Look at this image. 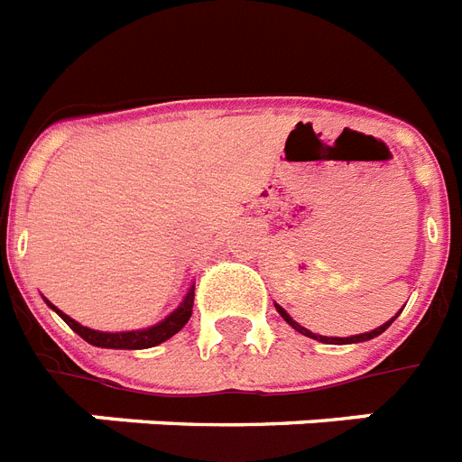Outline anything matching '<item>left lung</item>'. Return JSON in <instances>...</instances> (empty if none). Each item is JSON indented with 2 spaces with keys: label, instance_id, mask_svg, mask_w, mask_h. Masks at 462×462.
<instances>
[{
  "label": "left lung",
  "instance_id": "obj_1",
  "mask_svg": "<svg viewBox=\"0 0 462 462\" xmlns=\"http://www.w3.org/2000/svg\"><path fill=\"white\" fill-rule=\"evenodd\" d=\"M275 309H278V314H281L282 319H285V321H288L290 326H292V328L300 330L302 336L314 337V340H319V343H326V345H350V343H365V340H372V337L381 336V333H383V330H386L388 326H391V323L395 321V316H398L402 311V309H401V311H398V314H395L393 319H391V321H386V323H383V326H379V328L369 330V333H357V336H350V337H328V336H319V333H311V330H309V328L300 326V323H297L295 319H292V316H290L288 311H285V309L281 307V304H275Z\"/></svg>",
  "mask_w": 462,
  "mask_h": 462
}]
</instances>
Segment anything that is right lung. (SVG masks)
<instances>
[{
	"label": "right lung",
	"instance_id": "1",
	"mask_svg": "<svg viewBox=\"0 0 462 462\" xmlns=\"http://www.w3.org/2000/svg\"><path fill=\"white\" fill-rule=\"evenodd\" d=\"M47 307L57 311V314L64 319L69 328L79 333V336L86 340V343L96 345V347H110V350H146V347H155V345L165 343L174 333H180L184 328V323L189 321L191 316V307H194V285L187 290V295L181 300V304L174 309L172 314H167L162 321H158L155 326H148V328L139 330H117V333H107V330H96L88 328V326H81L79 321H74L71 316H67L61 309L54 307L50 300H45Z\"/></svg>",
	"mask_w": 462,
	"mask_h": 462
}]
</instances>
